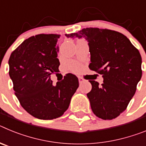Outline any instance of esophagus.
<instances>
[{
    "mask_svg": "<svg viewBox=\"0 0 146 146\" xmlns=\"http://www.w3.org/2000/svg\"><path fill=\"white\" fill-rule=\"evenodd\" d=\"M78 80H79L80 83H82V82H84V79H83V78H82V77H78Z\"/></svg>",
    "mask_w": 146,
    "mask_h": 146,
    "instance_id": "esophagus-1",
    "label": "esophagus"
}]
</instances>
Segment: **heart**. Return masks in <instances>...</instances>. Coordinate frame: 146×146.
<instances>
[{
    "label": "heart",
    "instance_id": "heart-1",
    "mask_svg": "<svg viewBox=\"0 0 146 146\" xmlns=\"http://www.w3.org/2000/svg\"><path fill=\"white\" fill-rule=\"evenodd\" d=\"M69 69H72V71H78L80 69V66L77 64H76L75 62H71L69 64Z\"/></svg>",
    "mask_w": 146,
    "mask_h": 146
}]
</instances>
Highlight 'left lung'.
<instances>
[{
    "label": "left lung",
    "instance_id": "obj_1",
    "mask_svg": "<svg viewBox=\"0 0 146 146\" xmlns=\"http://www.w3.org/2000/svg\"><path fill=\"white\" fill-rule=\"evenodd\" d=\"M67 38H83L88 42L91 64L88 67L104 78L99 86H92L87 94L93 113L99 118L111 120L128 106L142 77V58L127 37L108 29L87 28L78 33L66 34Z\"/></svg>",
    "mask_w": 146,
    "mask_h": 146
}]
</instances>
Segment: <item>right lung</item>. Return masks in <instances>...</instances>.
I'll return each mask as SVG.
<instances>
[{"instance_id": "1", "label": "right lung", "mask_w": 146, "mask_h": 146, "mask_svg": "<svg viewBox=\"0 0 146 146\" xmlns=\"http://www.w3.org/2000/svg\"><path fill=\"white\" fill-rule=\"evenodd\" d=\"M60 35L38 34L25 39L11 54L9 76L21 106L35 118L52 120L68 109L79 86L78 78L67 74L52 84L50 75L58 72Z\"/></svg>"}]
</instances>
